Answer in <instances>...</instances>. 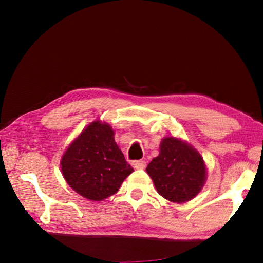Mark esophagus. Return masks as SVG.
Masks as SVG:
<instances>
[{"instance_id":"esophagus-1","label":"esophagus","mask_w":263,"mask_h":263,"mask_svg":"<svg viewBox=\"0 0 263 263\" xmlns=\"http://www.w3.org/2000/svg\"><path fill=\"white\" fill-rule=\"evenodd\" d=\"M135 168L136 169H138V170H142V169H145L146 168V161H144V160H139V161H136L135 162Z\"/></svg>"}]
</instances>
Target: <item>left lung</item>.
I'll list each match as a JSON object with an SVG mask.
<instances>
[{
    "mask_svg": "<svg viewBox=\"0 0 263 263\" xmlns=\"http://www.w3.org/2000/svg\"><path fill=\"white\" fill-rule=\"evenodd\" d=\"M147 173L158 193L173 203H184L195 197L206 180L202 156L187 142L164 137L160 153L148 164Z\"/></svg>",
    "mask_w": 263,
    "mask_h": 263,
    "instance_id": "left-lung-1",
    "label": "left lung"
}]
</instances>
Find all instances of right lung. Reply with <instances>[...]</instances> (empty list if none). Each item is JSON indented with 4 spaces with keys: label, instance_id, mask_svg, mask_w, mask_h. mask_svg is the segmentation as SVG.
<instances>
[{
    "label": "right lung",
    "instance_id": "1",
    "mask_svg": "<svg viewBox=\"0 0 263 263\" xmlns=\"http://www.w3.org/2000/svg\"><path fill=\"white\" fill-rule=\"evenodd\" d=\"M63 178L78 194L102 201L115 194L134 171L127 163L107 123H91L71 142L61 161Z\"/></svg>",
    "mask_w": 263,
    "mask_h": 263
}]
</instances>
